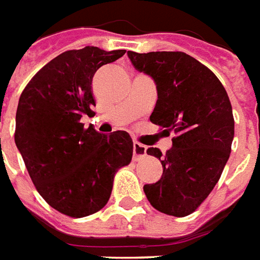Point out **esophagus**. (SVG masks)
I'll list each match as a JSON object with an SVG mask.
<instances>
[{
  "label": "esophagus",
  "mask_w": 260,
  "mask_h": 260,
  "mask_svg": "<svg viewBox=\"0 0 260 260\" xmlns=\"http://www.w3.org/2000/svg\"><path fill=\"white\" fill-rule=\"evenodd\" d=\"M133 154H134V159H140V158H143V156L147 155V147L143 144H140L139 141H134Z\"/></svg>",
  "instance_id": "1"
}]
</instances>
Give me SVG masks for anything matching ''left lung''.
Instances as JSON below:
<instances>
[{"mask_svg":"<svg viewBox=\"0 0 260 260\" xmlns=\"http://www.w3.org/2000/svg\"><path fill=\"white\" fill-rule=\"evenodd\" d=\"M140 73L155 81L150 120L174 132L172 148H148L162 164L161 179L144 185L151 206L175 217L192 214L214 189L231 152L234 116L225 88L213 71L182 51H127Z\"/></svg>","mask_w":260,"mask_h":260,"instance_id":"left-lung-1","label":"left lung"}]
</instances>
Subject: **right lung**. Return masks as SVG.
Masks as SVG:
<instances>
[{
  "mask_svg": "<svg viewBox=\"0 0 260 260\" xmlns=\"http://www.w3.org/2000/svg\"><path fill=\"white\" fill-rule=\"evenodd\" d=\"M126 50L86 46L47 62L19 98L15 144L39 194L62 214L81 218L104 209L117 169L133 156L126 132L98 133L81 117L93 115L92 78Z\"/></svg>",
  "mask_w": 260,
  "mask_h": 260,
  "instance_id": "obj_1",
  "label": "right lung"
}]
</instances>
